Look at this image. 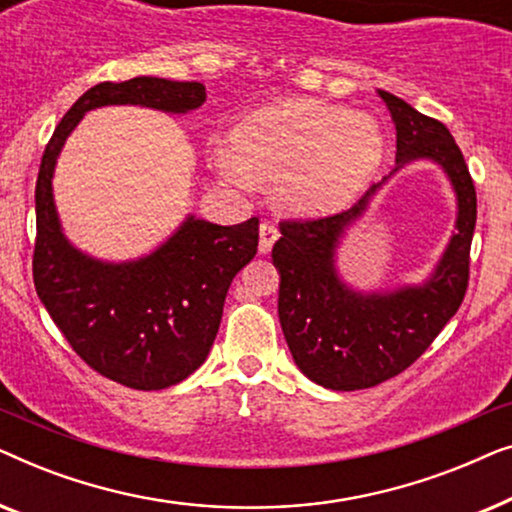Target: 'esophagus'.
I'll list each match as a JSON object with an SVG mask.
<instances>
[{"instance_id": "1", "label": "esophagus", "mask_w": 512, "mask_h": 512, "mask_svg": "<svg viewBox=\"0 0 512 512\" xmlns=\"http://www.w3.org/2000/svg\"><path fill=\"white\" fill-rule=\"evenodd\" d=\"M279 237V228L275 226L272 221H263L261 223V242H258V251L261 254H268V251L272 249V244L277 242Z\"/></svg>"}]
</instances>
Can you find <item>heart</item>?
<instances>
[{
	"label": "heart",
	"mask_w": 512,
	"mask_h": 512,
	"mask_svg": "<svg viewBox=\"0 0 512 512\" xmlns=\"http://www.w3.org/2000/svg\"><path fill=\"white\" fill-rule=\"evenodd\" d=\"M233 151L214 156L230 184L249 186L251 172L275 177L284 207L326 214L347 207L368 186L382 163L384 137L368 114L303 97L244 118L233 132Z\"/></svg>",
	"instance_id": "1"
}]
</instances>
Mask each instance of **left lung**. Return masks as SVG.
Here are the masks:
<instances>
[{"label": "left lung", "mask_w": 512, "mask_h": 512, "mask_svg": "<svg viewBox=\"0 0 512 512\" xmlns=\"http://www.w3.org/2000/svg\"><path fill=\"white\" fill-rule=\"evenodd\" d=\"M380 97L396 125V165L429 158L450 177L459 200L457 235L424 286L361 296L340 282L333 254L342 230L366 209L384 179L338 214L279 221L282 237L272 247L279 324L296 366L333 391L375 387L410 368L457 314L468 289L478 200L464 153L436 118L387 90Z\"/></svg>", "instance_id": "obj_1"}]
</instances>
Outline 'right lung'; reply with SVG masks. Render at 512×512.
<instances>
[{"instance_id": "obj_1", "label": "right lung", "mask_w": 512, "mask_h": 512, "mask_svg": "<svg viewBox=\"0 0 512 512\" xmlns=\"http://www.w3.org/2000/svg\"><path fill=\"white\" fill-rule=\"evenodd\" d=\"M207 100L198 81L137 76L97 83L62 116L39 165L32 275L41 303L76 354L123 387L151 391L186 380L219 333L233 277L256 256L258 219L216 226L188 219L142 261L109 265L69 247L53 205V167L83 114L104 104H142L184 114Z\"/></svg>"}]
</instances>
